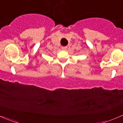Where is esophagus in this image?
I'll return each instance as SVG.
<instances>
[{"label":"esophagus","instance_id":"1","mask_svg":"<svg viewBox=\"0 0 123 123\" xmlns=\"http://www.w3.org/2000/svg\"><path fill=\"white\" fill-rule=\"evenodd\" d=\"M67 49V47H65V46L62 47V48H61V49L62 50H66Z\"/></svg>","mask_w":123,"mask_h":123}]
</instances>
